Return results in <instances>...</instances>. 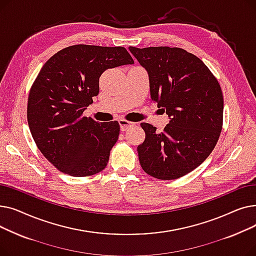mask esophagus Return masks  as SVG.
<instances>
[{
  "instance_id": "34e87169",
  "label": "esophagus",
  "mask_w": 256,
  "mask_h": 256,
  "mask_svg": "<svg viewBox=\"0 0 256 256\" xmlns=\"http://www.w3.org/2000/svg\"><path fill=\"white\" fill-rule=\"evenodd\" d=\"M119 126H120V130L124 132L128 128H130L132 126H134L132 122H130V121L128 120H124V119H120L119 120Z\"/></svg>"
}]
</instances>
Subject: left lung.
<instances>
[{
	"label": "left lung",
	"mask_w": 256,
	"mask_h": 256,
	"mask_svg": "<svg viewBox=\"0 0 256 256\" xmlns=\"http://www.w3.org/2000/svg\"><path fill=\"white\" fill-rule=\"evenodd\" d=\"M128 50L148 74L152 100L170 119L160 132L141 124V167L158 180L180 178L202 163L218 142L224 106L221 87L208 66L182 48Z\"/></svg>",
	"instance_id": "left-lung-1"
}]
</instances>
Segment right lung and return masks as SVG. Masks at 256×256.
Here are the masks:
<instances>
[{
  "mask_svg": "<svg viewBox=\"0 0 256 256\" xmlns=\"http://www.w3.org/2000/svg\"><path fill=\"white\" fill-rule=\"evenodd\" d=\"M132 63L122 46L76 44L42 66L30 90L26 118L38 150L58 170L89 176L106 168L119 124L98 122L83 112L98 94L106 70Z\"/></svg>",
  "mask_w": 256,
  "mask_h": 256,
  "instance_id": "add662e5",
  "label": "right lung"
}]
</instances>
